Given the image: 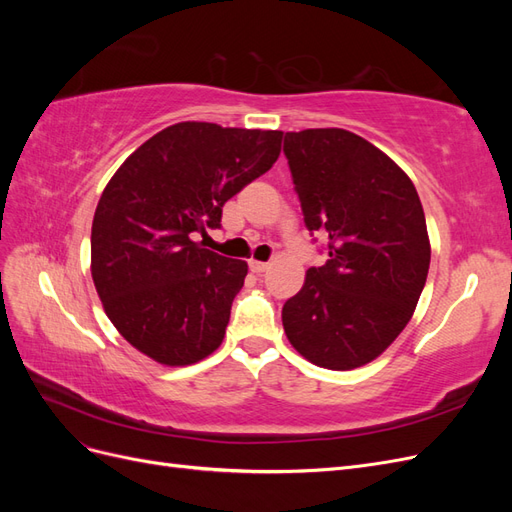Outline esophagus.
I'll list each match as a JSON object with an SVG mask.
<instances>
[{
  "label": "esophagus",
  "mask_w": 512,
  "mask_h": 512,
  "mask_svg": "<svg viewBox=\"0 0 512 512\" xmlns=\"http://www.w3.org/2000/svg\"><path fill=\"white\" fill-rule=\"evenodd\" d=\"M250 269L254 271V273H262V271H267L269 269V262H262V260H250Z\"/></svg>",
  "instance_id": "34e87169"
}]
</instances>
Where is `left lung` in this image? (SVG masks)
<instances>
[{"label":"left lung","instance_id":"left-lung-1","mask_svg":"<svg viewBox=\"0 0 512 512\" xmlns=\"http://www.w3.org/2000/svg\"><path fill=\"white\" fill-rule=\"evenodd\" d=\"M284 153L307 230L329 237V260L284 303L286 337L318 367H361L406 329L423 292L421 198L384 151L342 128L286 132Z\"/></svg>","mask_w":512,"mask_h":512}]
</instances>
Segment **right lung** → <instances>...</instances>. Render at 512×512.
I'll return each mask as SVG.
<instances>
[{"mask_svg":"<svg viewBox=\"0 0 512 512\" xmlns=\"http://www.w3.org/2000/svg\"><path fill=\"white\" fill-rule=\"evenodd\" d=\"M280 130L181 121L138 147L106 183L91 224V277L106 316L162 365L203 361L226 335L245 260L194 241L280 158Z\"/></svg>","mask_w":512,"mask_h":512,"instance_id":"add662e5","label":"right lung"}]
</instances>
